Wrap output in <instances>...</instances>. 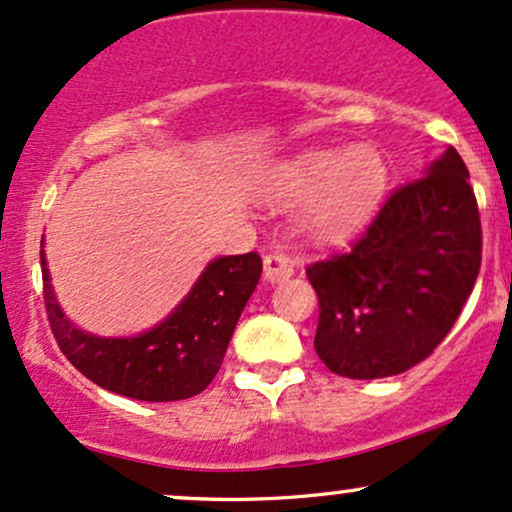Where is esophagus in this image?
Wrapping results in <instances>:
<instances>
[{
	"mask_svg": "<svg viewBox=\"0 0 512 512\" xmlns=\"http://www.w3.org/2000/svg\"><path fill=\"white\" fill-rule=\"evenodd\" d=\"M294 275V263L285 254H268L263 258V278H266L270 285L275 282H285L287 278Z\"/></svg>",
	"mask_w": 512,
	"mask_h": 512,
	"instance_id": "esophagus-1",
	"label": "esophagus"
}]
</instances>
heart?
I'll list each match as a JSON object with an SVG mask.
<instances>
[{
	"label": "heart",
	"mask_w": 512,
	"mask_h": 512,
	"mask_svg": "<svg viewBox=\"0 0 512 512\" xmlns=\"http://www.w3.org/2000/svg\"><path fill=\"white\" fill-rule=\"evenodd\" d=\"M388 165L371 146L311 148L275 165L263 194L273 206L304 201L299 227L316 242H342L376 215Z\"/></svg>",
	"instance_id": "obj_1"
}]
</instances>
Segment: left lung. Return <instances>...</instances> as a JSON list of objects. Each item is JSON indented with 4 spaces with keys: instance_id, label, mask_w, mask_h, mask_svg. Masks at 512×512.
Listing matches in <instances>:
<instances>
[{
    "instance_id": "8db88e82",
    "label": "left lung",
    "mask_w": 512,
    "mask_h": 512,
    "mask_svg": "<svg viewBox=\"0 0 512 512\" xmlns=\"http://www.w3.org/2000/svg\"><path fill=\"white\" fill-rule=\"evenodd\" d=\"M482 266V222L455 148L395 191L347 254L306 268L333 374L386 378L424 362L458 321Z\"/></svg>"
}]
</instances>
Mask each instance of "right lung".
I'll use <instances>...</instances> for the list:
<instances>
[{
  "instance_id": "obj_1",
  "label": "right lung",
  "mask_w": 512,
  "mask_h": 512,
  "mask_svg": "<svg viewBox=\"0 0 512 512\" xmlns=\"http://www.w3.org/2000/svg\"><path fill=\"white\" fill-rule=\"evenodd\" d=\"M40 263L47 318L64 357L100 388L143 402L186 400L208 388L263 270L256 251L213 258L158 326L131 338H100L64 316L45 249Z\"/></svg>"
}]
</instances>
